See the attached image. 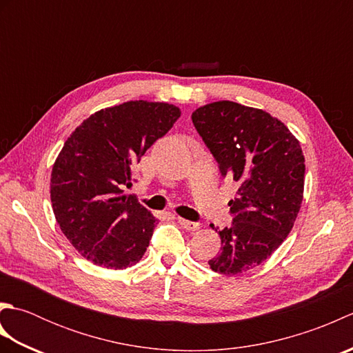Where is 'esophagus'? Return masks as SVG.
Returning <instances> with one entry per match:
<instances>
[{
  "label": "esophagus",
  "mask_w": 353,
  "mask_h": 353,
  "mask_svg": "<svg viewBox=\"0 0 353 353\" xmlns=\"http://www.w3.org/2000/svg\"><path fill=\"white\" fill-rule=\"evenodd\" d=\"M179 224L186 230H197L200 228V224L196 221H190V220H185V219H177Z\"/></svg>",
  "instance_id": "obj_1"
}]
</instances>
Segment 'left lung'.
I'll return each mask as SVG.
<instances>
[{"mask_svg":"<svg viewBox=\"0 0 353 353\" xmlns=\"http://www.w3.org/2000/svg\"><path fill=\"white\" fill-rule=\"evenodd\" d=\"M191 118L221 176L239 185L236 197L229 201L232 224L219 230L221 252L208 264L221 274L249 272L283 243L301 211V144L265 110L234 101L206 104Z\"/></svg>","mask_w":353,"mask_h":353,"instance_id":"left-lung-1","label":"left lung"}]
</instances>
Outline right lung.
<instances>
[{"label": "right lung", "mask_w": 353, "mask_h": 353, "mask_svg": "<svg viewBox=\"0 0 353 353\" xmlns=\"http://www.w3.org/2000/svg\"><path fill=\"white\" fill-rule=\"evenodd\" d=\"M181 117L168 103L127 101L85 119L52 165L51 203L57 224L81 256L123 270L144 256L156 219L132 186L133 163Z\"/></svg>", "instance_id": "right-lung-1"}]
</instances>
